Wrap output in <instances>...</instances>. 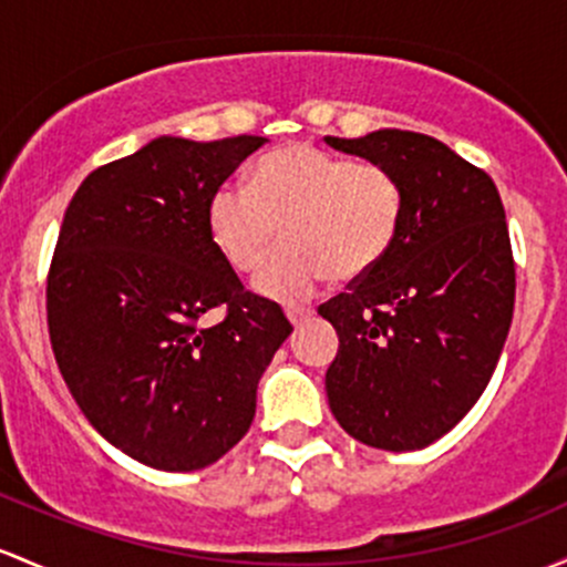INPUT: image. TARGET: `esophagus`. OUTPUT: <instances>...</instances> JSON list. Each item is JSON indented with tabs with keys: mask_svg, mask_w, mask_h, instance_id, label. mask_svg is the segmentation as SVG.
Here are the masks:
<instances>
[{
	"mask_svg": "<svg viewBox=\"0 0 567 567\" xmlns=\"http://www.w3.org/2000/svg\"><path fill=\"white\" fill-rule=\"evenodd\" d=\"M312 317V309H288V320L293 322V326H301L303 320H309Z\"/></svg>",
	"mask_w": 567,
	"mask_h": 567,
	"instance_id": "1",
	"label": "esophagus"
}]
</instances>
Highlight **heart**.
<instances>
[{"label":"heart","mask_w":567,"mask_h":567,"mask_svg":"<svg viewBox=\"0 0 567 567\" xmlns=\"http://www.w3.org/2000/svg\"><path fill=\"white\" fill-rule=\"evenodd\" d=\"M406 217V188L379 161H352L312 142H293L258 158L250 185H220L207 226L226 264L258 277L274 301L309 298L322 279L352 282L388 258ZM280 231H276V226Z\"/></svg>","instance_id":"b5f03b06"}]
</instances>
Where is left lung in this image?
<instances>
[{
    "mask_svg": "<svg viewBox=\"0 0 567 567\" xmlns=\"http://www.w3.org/2000/svg\"><path fill=\"white\" fill-rule=\"evenodd\" d=\"M326 142L388 164L406 188L388 258L317 309L339 333L326 374L331 412L377 450H422L471 412L512 328L516 269L501 193L427 134Z\"/></svg>",
    "mask_w": 567,
    "mask_h": 567,
    "instance_id": "left-lung-1",
    "label": "left lung"
}]
</instances>
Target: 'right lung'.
Listing matches in <instances>:
<instances>
[{"mask_svg":"<svg viewBox=\"0 0 567 567\" xmlns=\"http://www.w3.org/2000/svg\"><path fill=\"white\" fill-rule=\"evenodd\" d=\"M264 142L161 136L91 172L61 223L45 290L55 363L91 425L151 468H207L239 444L293 331L207 226L213 193Z\"/></svg>","mask_w":567,"mask_h":567,"instance_id":"1","label":"right lung"}]
</instances>
